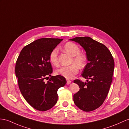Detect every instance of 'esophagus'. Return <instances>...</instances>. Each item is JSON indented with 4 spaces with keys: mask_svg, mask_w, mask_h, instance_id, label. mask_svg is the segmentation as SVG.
Instances as JSON below:
<instances>
[{
    "mask_svg": "<svg viewBox=\"0 0 129 129\" xmlns=\"http://www.w3.org/2000/svg\"><path fill=\"white\" fill-rule=\"evenodd\" d=\"M67 80V85H69V84H70L71 83H72V81L70 80V79H66Z\"/></svg>",
    "mask_w": 129,
    "mask_h": 129,
    "instance_id": "obj_1",
    "label": "esophagus"
}]
</instances>
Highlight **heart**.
Wrapping results in <instances>:
<instances>
[{
  "label": "heart",
  "instance_id": "1",
  "mask_svg": "<svg viewBox=\"0 0 129 129\" xmlns=\"http://www.w3.org/2000/svg\"><path fill=\"white\" fill-rule=\"evenodd\" d=\"M64 51L73 56L72 59V64L68 66L61 67L56 71V73L61 75L67 79H71L76 75L79 72V68L85 67L86 63V56L85 55L80 53V49L76 44L73 42H68L64 45ZM49 59L52 64H58V50L55 49L50 53Z\"/></svg>",
  "mask_w": 129,
  "mask_h": 129
}]
</instances>
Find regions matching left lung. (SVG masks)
Wrapping results in <instances>:
<instances>
[{"label": "left lung", "instance_id": "left-lung-1", "mask_svg": "<svg viewBox=\"0 0 129 129\" xmlns=\"http://www.w3.org/2000/svg\"><path fill=\"white\" fill-rule=\"evenodd\" d=\"M70 40L83 47L88 61L81 74L87 82L74 80L80 90L73 95V101L83 111H92L102 105L108 95L114 72V59L105 45L91 38L75 37Z\"/></svg>", "mask_w": 129, "mask_h": 129}]
</instances>
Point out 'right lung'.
<instances>
[{
	"mask_svg": "<svg viewBox=\"0 0 129 129\" xmlns=\"http://www.w3.org/2000/svg\"><path fill=\"white\" fill-rule=\"evenodd\" d=\"M62 40L41 38L34 41L22 49L16 63L15 74L22 95L40 111H48L56 105L58 89L67 83L61 75L51 76L49 59L50 53ZM46 79L49 80L45 82Z\"/></svg>",
	"mask_w": 129,
	"mask_h": 129,
	"instance_id": "right-lung-1",
	"label": "right lung"
}]
</instances>
